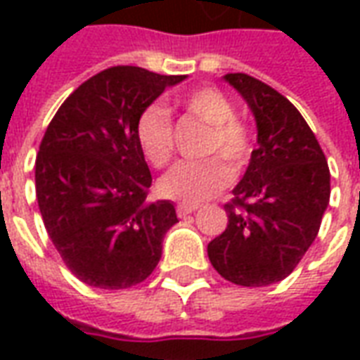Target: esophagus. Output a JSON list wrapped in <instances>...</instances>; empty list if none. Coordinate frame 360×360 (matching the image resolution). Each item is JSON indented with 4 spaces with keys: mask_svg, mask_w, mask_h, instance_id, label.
Masks as SVG:
<instances>
[{
    "mask_svg": "<svg viewBox=\"0 0 360 360\" xmlns=\"http://www.w3.org/2000/svg\"><path fill=\"white\" fill-rule=\"evenodd\" d=\"M198 206L196 204H177V216L179 218H185L188 214H193Z\"/></svg>",
    "mask_w": 360,
    "mask_h": 360,
    "instance_id": "1",
    "label": "esophagus"
}]
</instances>
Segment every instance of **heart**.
<instances>
[{
	"instance_id": "1",
	"label": "heart",
	"mask_w": 360,
	"mask_h": 360,
	"mask_svg": "<svg viewBox=\"0 0 360 360\" xmlns=\"http://www.w3.org/2000/svg\"><path fill=\"white\" fill-rule=\"evenodd\" d=\"M181 108L208 129L204 139L202 162H181L160 179V193L185 204H198L221 193L231 181V172H241L252 154L249 127L235 119V105L224 92L204 86L181 100ZM136 141L142 154L154 167H164L173 156V123L162 105H150L136 121ZM221 157L223 162L219 160Z\"/></svg>"
}]
</instances>
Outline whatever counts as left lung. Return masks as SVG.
<instances>
[{"instance_id": "8db88e82", "label": "left lung", "mask_w": 360, "mask_h": 360, "mask_svg": "<svg viewBox=\"0 0 360 360\" xmlns=\"http://www.w3.org/2000/svg\"><path fill=\"white\" fill-rule=\"evenodd\" d=\"M257 119V148L233 188L226 231L208 243L221 278L243 287L285 279L316 239L328 202L330 167L293 103L245 73L224 77Z\"/></svg>"}]
</instances>
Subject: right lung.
<instances>
[{
    "label": "right lung",
    "mask_w": 360,
    "mask_h": 360,
    "mask_svg": "<svg viewBox=\"0 0 360 360\" xmlns=\"http://www.w3.org/2000/svg\"><path fill=\"white\" fill-rule=\"evenodd\" d=\"M185 75L117 65L82 82L61 103L36 156L44 226L69 270L86 285L127 289L162 258L179 219L169 200L148 202V164L136 121Z\"/></svg>",
    "instance_id": "right-lung-1"
}]
</instances>
